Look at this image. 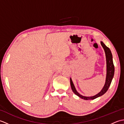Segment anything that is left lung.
Segmentation results:
<instances>
[{
	"label": "left lung",
	"instance_id": "obj_1",
	"mask_svg": "<svg viewBox=\"0 0 124 124\" xmlns=\"http://www.w3.org/2000/svg\"><path fill=\"white\" fill-rule=\"evenodd\" d=\"M101 44L103 48L104 49L105 53H106V60H107V77H106V83H105V85L103 87V88L101 90V91L99 93L96 95L93 96H91V97H86L81 95L79 93H78V92L76 91V89L74 85L72 83V81L71 79L70 78V84H71V89L73 91V93H74L76 95H77V96L80 97V98L88 100H94L95 99L97 98L100 96H102V95H103L104 93H106V92L108 89L109 86H110V84L112 80V78L114 77V72H115V67L114 65V63H113V60H112V53L111 52L110 49L105 45V44L103 43L102 41H101Z\"/></svg>",
	"mask_w": 124,
	"mask_h": 124
}]
</instances>
